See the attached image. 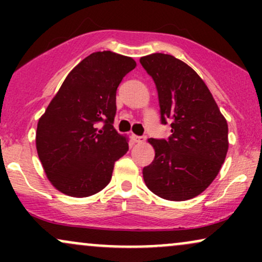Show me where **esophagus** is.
<instances>
[{"instance_id": "esophagus-1", "label": "esophagus", "mask_w": 262, "mask_h": 262, "mask_svg": "<svg viewBox=\"0 0 262 262\" xmlns=\"http://www.w3.org/2000/svg\"><path fill=\"white\" fill-rule=\"evenodd\" d=\"M146 139L145 135H133V140L135 143H144Z\"/></svg>"}]
</instances>
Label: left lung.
<instances>
[{"instance_id":"1","label":"left lung","mask_w":262,"mask_h":262,"mask_svg":"<svg viewBox=\"0 0 262 262\" xmlns=\"http://www.w3.org/2000/svg\"><path fill=\"white\" fill-rule=\"evenodd\" d=\"M140 64L154 80L167 139L150 138L155 158L143 169L156 196L186 201L198 196L218 175L228 151V124L208 87L187 64L167 54L144 56Z\"/></svg>"}]
</instances>
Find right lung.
I'll return each mask as SVG.
<instances>
[{
    "mask_svg": "<svg viewBox=\"0 0 262 262\" xmlns=\"http://www.w3.org/2000/svg\"><path fill=\"white\" fill-rule=\"evenodd\" d=\"M137 66L128 56L92 53L68 75L38 122L37 151L49 181L71 197L97 193L128 151L113 127L116 93Z\"/></svg>",
    "mask_w": 262,
    "mask_h": 262,
    "instance_id": "add662e5",
    "label": "right lung"
}]
</instances>
